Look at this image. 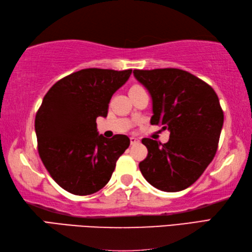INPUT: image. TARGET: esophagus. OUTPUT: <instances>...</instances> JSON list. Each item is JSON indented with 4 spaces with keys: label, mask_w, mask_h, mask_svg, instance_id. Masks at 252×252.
<instances>
[{
    "label": "esophagus",
    "mask_w": 252,
    "mask_h": 252,
    "mask_svg": "<svg viewBox=\"0 0 252 252\" xmlns=\"http://www.w3.org/2000/svg\"><path fill=\"white\" fill-rule=\"evenodd\" d=\"M130 142H131L132 145H134V144L140 143V138H137V137H135V136H131V137H130Z\"/></svg>",
    "instance_id": "34e87169"
}]
</instances>
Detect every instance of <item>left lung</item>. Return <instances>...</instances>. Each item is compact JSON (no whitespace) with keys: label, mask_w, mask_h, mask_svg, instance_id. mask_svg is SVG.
I'll list each match as a JSON object with an SVG mask.
<instances>
[{"label":"left lung","mask_w":252,"mask_h":252,"mask_svg":"<svg viewBox=\"0 0 252 252\" xmlns=\"http://www.w3.org/2000/svg\"><path fill=\"white\" fill-rule=\"evenodd\" d=\"M152 97V125L170 138L161 144L143 138L148 149L140 170L149 184L180 191L194 184L217 153L224 115L217 93L194 74L175 68L133 70Z\"/></svg>","instance_id":"obj_1"}]
</instances>
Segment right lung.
<instances>
[{"instance_id":"add662e5","label":"right lung","mask_w":252,"mask_h":252,"mask_svg":"<svg viewBox=\"0 0 252 252\" xmlns=\"http://www.w3.org/2000/svg\"><path fill=\"white\" fill-rule=\"evenodd\" d=\"M131 73L82 69L56 82L42 100L34 121L37 151L52 178L73 195L103 189L130 145L126 135L99 134L96 118L107 117L112 95Z\"/></svg>"}]
</instances>
